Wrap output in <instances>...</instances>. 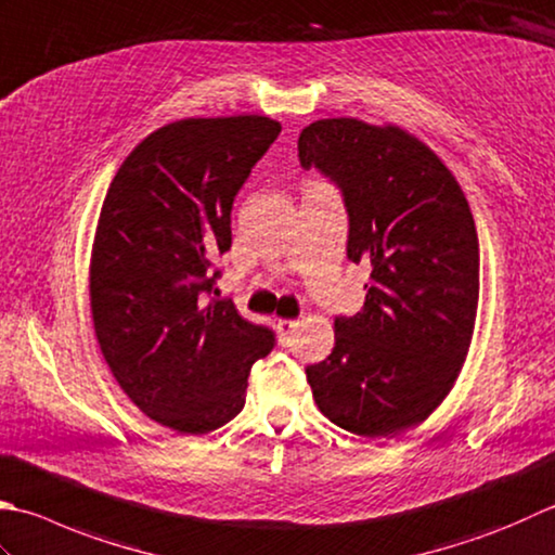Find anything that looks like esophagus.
Instances as JSON below:
<instances>
[{"label":"esophagus","instance_id":"obj_1","mask_svg":"<svg viewBox=\"0 0 555 555\" xmlns=\"http://www.w3.org/2000/svg\"><path fill=\"white\" fill-rule=\"evenodd\" d=\"M298 327H300L298 320H279L276 330H279V336H281V344L288 346L293 341V332H296Z\"/></svg>","mask_w":555,"mask_h":555}]
</instances>
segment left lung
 <instances>
[{
	"label": "left lung",
	"mask_w": 555,
	"mask_h": 555,
	"mask_svg": "<svg viewBox=\"0 0 555 555\" xmlns=\"http://www.w3.org/2000/svg\"><path fill=\"white\" fill-rule=\"evenodd\" d=\"M302 168L344 192L351 262L373 267L363 310L334 320V351L308 365L314 404L363 438H395L450 395L479 308V237L457 178L397 125L314 119Z\"/></svg>",
	"instance_id": "8db88e82"
}]
</instances>
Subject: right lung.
<instances>
[{"instance_id":"add662e5","label":"right lung","mask_w":555,"mask_h":555,"mask_svg":"<svg viewBox=\"0 0 555 555\" xmlns=\"http://www.w3.org/2000/svg\"><path fill=\"white\" fill-rule=\"evenodd\" d=\"M281 132L267 115L184 117L141 139L98 216L89 296L98 346L122 392L182 436L225 426L274 334L209 298L231 209Z\"/></svg>"}]
</instances>
